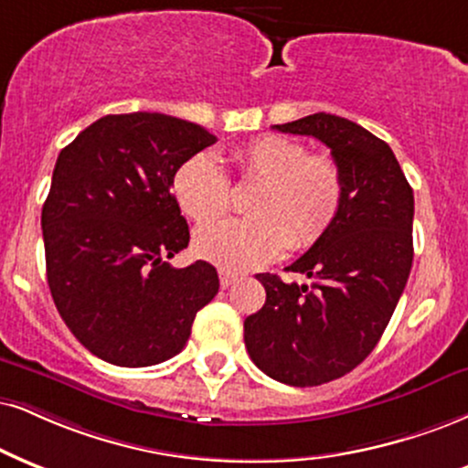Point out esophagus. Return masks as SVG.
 Listing matches in <instances>:
<instances>
[{"mask_svg": "<svg viewBox=\"0 0 468 468\" xmlns=\"http://www.w3.org/2000/svg\"><path fill=\"white\" fill-rule=\"evenodd\" d=\"M236 280H239V275L232 273V271H225V269L218 271V282H221V288L232 286Z\"/></svg>", "mask_w": 468, "mask_h": 468, "instance_id": "34e87169", "label": "esophagus"}]
</instances>
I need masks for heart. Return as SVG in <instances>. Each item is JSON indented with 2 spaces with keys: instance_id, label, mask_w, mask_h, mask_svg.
<instances>
[{
  "instance_id": "1",
  "label": "heart",
  "mask_w": 468,
  "mask_h": 468,
  "mask_svg": "<svg viewBox=\"0 0 468 468\" xmlns=\"http://www.w3.org/2000/svg\"><path fill=\"white\" fill-rule=\"evenodd\" d=\"M243 182H258L250 218H228L197 229L195 251L225 271H251L282 251H305L336 223L345 201V176L332 155L308 154L295 138L267 134L229 152ZM173 197L193 221L225 215L229 180L212 154H195L171 177Z\"/></svg>"
}]
</instances>
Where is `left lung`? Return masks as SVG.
I'll list each match as a JSON object with an SVG mask.
<instances>
[{"instance_id": "8db88e82", "label": "left lung", "mask_w": 468, "mask_h": 468, "mask_svg": "<svg viewBox=\"0 0 468 468\" xmlns=\"http://www.w3.org/2000/svg\"><path fill=\"white\" fill-rule=\"evenodd\" d=\"M273 128L319 138L345 176L336 223L288 267L313 284L258 273L267 302L245 319L253 365L305 388L354 371L382 338L412 269L414 195L393 149L354 121L316 112Z\"/></svg>"}]
</instances>
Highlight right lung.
I'll return each mask as SVG.
<instances>
[{"label":"right lung","mask_w":468,"mask_h":468,"mask_svg":"<svg viewBox=\"0 0 468 468\" xmlns=\"http://www.w3.org/2000/svg\"><path fill=\"white\" fill-rule=\"evenodd\" d=\"M212 143L201 125L169 114H108L58 155L40 215L48 284L73 336L111 365L180 354L195 314L218 292L212 264L166 262L190 239L171 177Z\"/></svg>","instance_id":"add662e5"}]
</instances>
